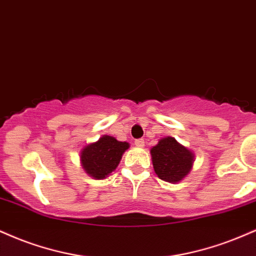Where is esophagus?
Here are the masks:
<instances>
[{"label": "esophagus", "mask_w": 256, "mask_h": 256, "mask_svg": "<svg viewBox=\"0 0 256 256\" xmlns=\"http://www.w3.org/2000/svg\"><path fill=\"white\" fill-rule=\"evenodd\" d=\"M134 144H136L137 146L143 148L144 146V140H142V138H140V140H134Z\"/></svg>", "instance_id": "1"}]
</instances>
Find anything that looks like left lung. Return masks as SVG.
Here are the masks:
<instances>
[{
  "label": "left lung",
  "mask_w": 256,
  "mask_h": 256,
  "mask_svg": "<svg viewBox=\"0 0 256 256\" xmlns=\"http://www.w3.org/2000/svg\"><path fill=\"white\" fill-rule=\"evenodd\" d=\"M150 152L155 173L168 182H178L192 168L193 154L180 146L173 137L162 138Z\"/></svg>",
  "instance_id": "obj_1"
}]
</instances>
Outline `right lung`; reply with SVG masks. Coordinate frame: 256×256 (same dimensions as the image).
Instances as JSON below:
<instances>
[{
  "label": "right lung",
  "mask_w": 256,
  "mask_h": 256,
  "mask_svg": "<svg viewBox=\"0 0 256 256\" xmlns=\"http://www.w3.org/2000/svg\"><path fill=\"white\" fill-rule=\"evenodd\" d=\"M128 143L102 136L98 142L83 148L81 162L84 170L95 178H104L118 167Z\"/></svg>",
  "instance_id": "obj_1"
}]
</instances>
